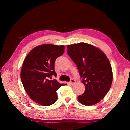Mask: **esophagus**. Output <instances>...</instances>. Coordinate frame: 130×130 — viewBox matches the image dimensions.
I'll list each match as a JSON object with an SVG mask.
<instances>
[{"mask_svg":"<svg viewBox=\"0 0 130 130\" xmlns=\"http://www.w3.org/2000/svg\"><path fill=\"white\" fill-rule=\"evenodd\" d=\"M75 83H76V81H75V80H74V79H72V80H70V81L69 82V84L71 85H74L75 84Z\"/></svg>","mask_w":130,"mask_h":130,"instance_id":"1","label":"esophagus"}]
</instances>
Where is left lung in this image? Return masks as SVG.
Returning <instances> with one entry per match:
<instances>
[{"mask_svg":"<svg viewBox=\"0 0 130 130\" xmlns=\"http://www.w3.org/2000/svg\"><path fill=\"white\" fill-rule=\"evenodd\" d=\"M67 47L85 87L84 93L78 97V102L88 106L97 104L106 95L112 83L109 60L102 50L89 43L81 42Z\"/></svg>","mask_w":130,"mask_h":130,"instance_id":"1","label":"left lung"}]
</instances>
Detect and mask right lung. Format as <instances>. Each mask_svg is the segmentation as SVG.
Returning <instances> with one entry per match:
<instances>
[{
    "label": "right lung",
    "mask_w": 130,
    "mask_h": 130,
    "mask_svg": "<svg viewBox=\"0 0 130 130\" xmlns=\"http://www.w3.org/2000/svg\"><path fill=\"white\" fill-rule=\"evenodd\" d=\"M64 45L43 44L34 47L24 60L21 78L25 90L31 99L48 106L57 100L56 91L66 84H61L52 76H57L54 63L64 53Z\"/></svg>",
    "instance_id": "1"
}]
</instances>
